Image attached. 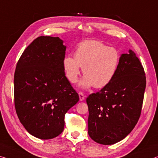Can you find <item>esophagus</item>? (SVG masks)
<instances>
[{
  "instance_id": "esophagus-1",
  "label": "esophagus",
  "mask_w": 158,
  "mask_h": 158,
  "mask_svg": "<svg viewBox=\"0 0 158 158\" xmlns=\"http://www.w3.org/2000/svg\"><path fill=\"white\" fill-rule=\"evenodd\" d=\"M79 94V98H80V101H83L85 99V96L83 94V93L82 92H79L78 93Z\"/></svg>"
}]
</instances>
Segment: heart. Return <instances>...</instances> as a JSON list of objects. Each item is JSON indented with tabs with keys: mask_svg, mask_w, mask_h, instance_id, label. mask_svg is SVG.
Segmentation results:
<instances>
[{
	"mask_svg": "<svg viewBox=\"0 0 158 158\" xmlns=\"http://www.w3.org/2000/svg\"><path fill=\"white\" fill-rule=\"evenodd\" d=\"M120 54L114 48L108 47L97 40H85L77 46L75 57L66 56L63 67L66 76L71 83H76L81 74L85 75L80 86L102 88L115 77L119 66Z\"/></svg>",
	"mask_w": 158,
	"mask_h": 158,
	"instance_id": "heart-1",
	"label": "heart"
}]
</instances>
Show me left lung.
<instances>
[{"label":"left lung","instance_id":"left-lung-1","mask_svg":"<svg viewBox=\"0 0 158 158\" xmlns=\"http://www.w3.org/2000/svg\"><path fill=\"white\" fill-rule=\"evenodd\" d=\"M144 69L136 54L129 50L109 84L87 98L88 134L103 145L118 143L130 134L140 117L146 89Z\"/></svg>","mask_w":158,"mask_h":158}]
</instances>
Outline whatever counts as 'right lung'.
Masks as SVG:
<instances>
[{"mask_svg":"<svg viewBox=\"0 0 158 158\" xmlns=\"http://www.w3.org/2000/svg\"><path fill=\"white\" fill-rule=\"evenodd\" d=\"M63 43L59 37L37 38L25 49L15 72L17 116L28 132L40 139L59 136L66 112L79 101L65 76Z\"/></svg>","mask_w":158,"mask_h":158,"instance_id":"right-lung-1","label":"right lung"}]
</instances>
